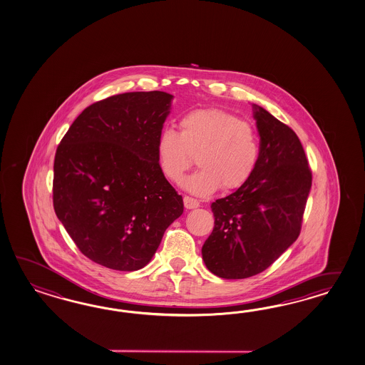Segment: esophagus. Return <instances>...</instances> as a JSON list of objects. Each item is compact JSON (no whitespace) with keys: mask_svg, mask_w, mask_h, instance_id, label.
Segmentation results:
<instances>
[{"mask_svg":"<svg viewBox=\"0 0 365 365\" xmlns=\"http://www.w3.org/2000/svg\"><path fill=\"white\" fill-rule=\"evenodd\" d=\"M184 206L187 209H195V207L200 206V202L195 198H192L189 195H184Z\"/></svg>","mask_w":365,"mask_h":365,"instance_id":"esophagus-1","label":"esophagus"}]
</instances>
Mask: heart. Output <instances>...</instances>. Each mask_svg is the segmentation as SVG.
Instances as JSON below:
<instances>
[{
    "instance_id": "b5f03b06",
    "label": "heart",
    "mask_w": 365,
    "mask_h": 365,
    "mask_svg": "<svg viewBox=\"0 0 365 365\" xmlns=\"http://www.w3.org/2000/svg\"><path fill=\"white\" fill-rule=\"evenodd\" d=\"M260 145L254 126L237 115L220 110L192 111L178 122V133L161 131L156 155L161 173L181 184L197 158L201 170L184 182L190 193L207 195L220 187L234 190L252 176Z\"/></svg>"
}]
</instances>
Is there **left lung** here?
<instances>
[{"instance_id": "1", "label": "left lung", "mask_w": 365, "mask_h": 365, "mask_svg": "<svg viewBox=\"0 0 365 365\" xmlns=\"http://www.w3.org/2000/svg\"><path fill=\"white\" fill-rule=\"evenodd\" d=\"M260 153L252 176L212 204L214 229L202 246L207 269L229 280L265 271L296 242L312 187L304 147L288 125L255 106Z\"/></svg>"}]
</instances>
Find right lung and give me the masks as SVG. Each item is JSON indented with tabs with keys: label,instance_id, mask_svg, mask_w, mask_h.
<instances>
[{
	"label": "right lung",
	"instance_id": "add662e5",
	"mask_svg": "<svg viewBox=\"0 0 365 365\" xmlns=\"http://www.w3.org/2000/svg\"><path fill=\"white\" fill-rule=\"evenodd\" d=\"M170 100L160 91L111 96L88 106L60 140L53 209L94 263L115 271L143 268L184 212L156 155Z\"/></svg>",
	"mask_w": 365,
	"mask_h": 365
}]
</instances>
